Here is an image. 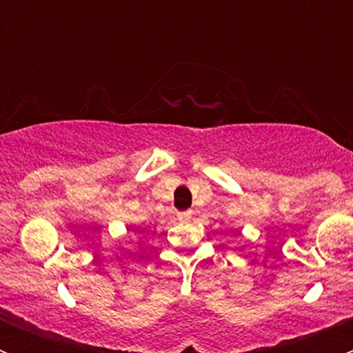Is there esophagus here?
<instances>
[{
	"label": "esophagus",
	"instance_id": "34e87169",
	"mask_svg": "<svg viewBox=\"0 0 353 353\" xmlns=\"http://www.w3.org/2000/svg\"><path fill=\"white\" fill-rule=\"evenodd\" d=\"M191 215H192L191 210L179 212V219H180V221H189V219H191Z\"/></svg>",
	"mask_w": 353,
	"mask_h": 353
}]
</instances>
